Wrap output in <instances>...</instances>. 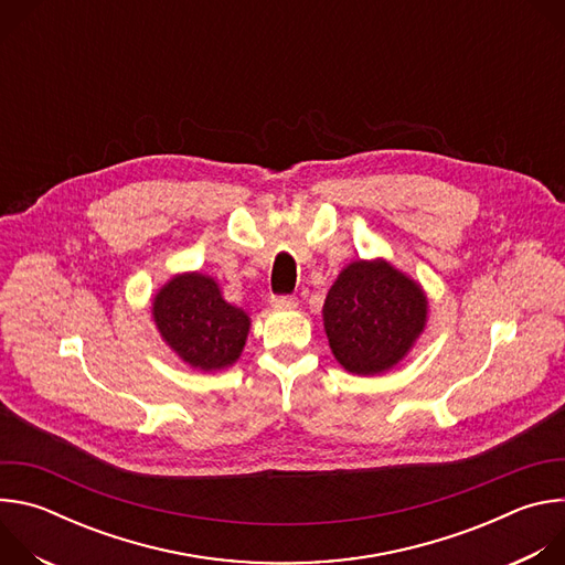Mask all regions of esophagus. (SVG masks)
Masks as SVG:
<instances>
[{"instance_id": "1", "label": "esophagus", "mask_w": 565, "mask_h": 565, "mask_svg": "<svg viewBox=\"0 0 565 565\" xmlns=\"http://www.w3.org/2000/svg\"><path fill=\"white\" fill-rule=\"evenodd\" d=\"M270 303H273L275 308L286 310V308H295V306H297V297H295V295H273V297H270Z\"/></svg>"}]
</instances>
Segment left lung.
Returning <instances> with one entry per match:
<instances>
[{"label": "left lung", "mask_w": 565, "mask_h": 565, "mask_svg": "<svg viewBox=\"0 0 565 565\" xmlns=\"http://www.w3.org/2000/svg\"><path fill=\"white\" fill-rule=\"evenodd\" d=\"M427 299L386 262L347 266L324 303V329L338 362L358 375L391 369L425 329Z\"/></svg>", "instance_id": "8db88e82"}]
</instances>
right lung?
<instances>
[{
  "label": "right lung",
  "mask_w": 565,
  "mask_h": 565,
  "mask_svg": "<svg viewBox=\"0 0 565 565\" xmlns=\"http://www.w3.org/2000/svg\"><path fill=\"white\" fill-rule=\"evenodd\" d=\"M153 319L163 340L194 369L230 366L244 351L250 319L230 306L214 279L192 273L174 277L153 299Z\"/></svg>",
  "instance_id": "right-lung-1"
}]
</instances>
